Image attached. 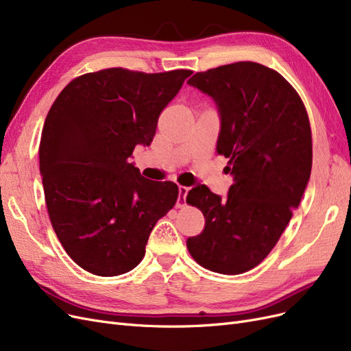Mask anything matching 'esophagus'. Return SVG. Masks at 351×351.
<instances>
[{
	"label": "esophagus",
	"mask_w": 351,
	"mask_h": 351,
	"mask_svg": "<svg viewBox=\"0 0 351 351\" xmlns=\"http://www.w3.org/2000/svg\"><path fill=\"white\" fill-rule=\"evenodd\" d=\"M186 194L188 188L186 186H179V198H178V207H184L186 204Z\"/></svg>",
	"instance_id": "1"
}]
</instances>
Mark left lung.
Listing matches in <instances>:
<instances>
[{"label":"left lung","mask_w":351,"mask_h":351,"mask_svg":"<svg viewBox=\"0 0 351 351\" xmlns=\"http://www.w3.org/2000/svg\"><path fill=\"white\" fill-rule=\"evenodd\" d=\"M220 118L217 153L233 185L221 198L206 185L188 192L206 228L188 237L195 261L220 274H242L271 252L300 204L312 169V134L303 101L277 71L234 62L192 75Z\"/></svg>","instance_id":"1"}]
</instances>
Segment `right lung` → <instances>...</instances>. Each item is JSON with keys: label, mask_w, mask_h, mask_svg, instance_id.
<instances>
[{"label": "right lung", "mask_w": 351, "mask_h": 351, "mask_svg": "<svg viewBox=\"0 0 351 351\" xmlns=\"http://www.w3.org/2000/svg\"><path fill=\"white\" fill-rule=\"evenodd\" d=\"M191 74L88 73L49 109L39 145L45 201L65 252L88 273L137 267L154 224L175 206L176 184L141 176L130 157L152 144L162 110Z\"/></svg>", "instance_id": "obj_1"}]
</instances>
